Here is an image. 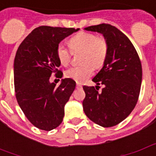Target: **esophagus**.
<instances>
[{"mask_svg":"<svg viewBox=\"0 0 156 156\" xmlns=\"http://www.w3.org/2000/svg\"><path fill=\"white\" fill-rule=\"evenodd\" d=\"M76 88H82V85L80 84V83H77V85H76Z\"/></svg>","mask_w":156,"mask_h":156,"instance_id":"1","label":"esophagus"}]
</instances>
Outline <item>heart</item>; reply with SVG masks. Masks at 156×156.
I'll use <instances>...</instances> for the list:
<instances>
[{
	"label": "heart",
	"mask_w": 156,
	"mask_h": 156,
	"mask_svg": "<svg viewBox=\"0 0 156 156\" xmlns=\"http://www.w3.org/2000/svg\"><path fill=\"white\" fill-rule=\"evenodd\" d=\"M68 45L73 52L83 51L80 62L83 63L72 67L66 72L68 78L78 83H83L91 77L95 68H102L108 57V41L105 37H97L94 33L78 32L69 39ZM56 52L59 62L62 66H68L71 61V51L62 43H60Z\"/></svg>",
	"instance_id": "obj_1"
}]
</instances>
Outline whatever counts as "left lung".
Masks as SVG:
<instances>
[{"label":"left lung","mask_w":156,"mask_h":156,"mask_svg":"<svg viewBox=\"0 0 156 156\" xmlns=\"http://www.w3.org/2000/svg\"><path fill=\"white\" fill-rule=\"evenodd\" d=\"M104 36L108 44L105 64L93 78L94 87L83 86V111L87 117L102 127L117 125L129 115L137 104L142 67L137 51L130 40L118 28L109 24L85 27ZM104 88L98 92V85Z\"/></svg>","instance_id":"left-lung-1"}]
</instances>
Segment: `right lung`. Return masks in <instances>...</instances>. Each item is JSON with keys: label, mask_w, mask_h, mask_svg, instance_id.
Instances as JSON below:
<instances>
[{"label": "right lung", "mask_w": 156, "mask_h": 156, "mask_svg": "<svg viewBox=\"0 0 156 156\" xmlns=\"http://www.w3.org/2000/svg\"><path fill=\"white\" fill-rule=\"evenodd\" d=\"M79 28L41 26L34 29L16 51L14 60V85L20 108L34 126L50 131L59 126L64 116V106L76 87L71 78L62 79L57 86L50 82L58 70L60 62L57 48L65 37Z\"/></svg>", "instance_id": "right-lung-1"}]
</instances>
